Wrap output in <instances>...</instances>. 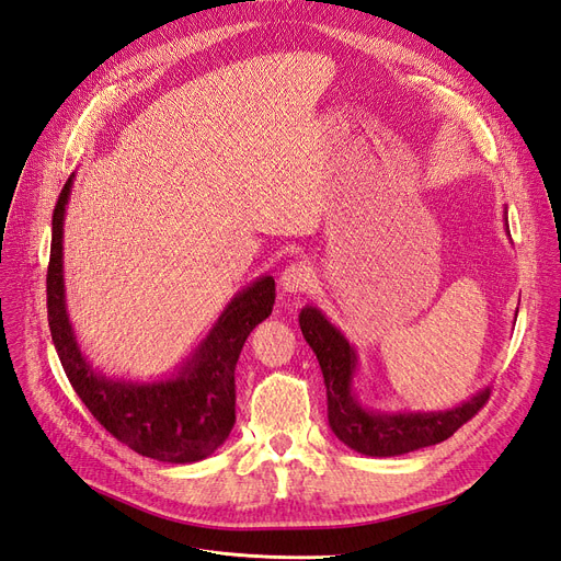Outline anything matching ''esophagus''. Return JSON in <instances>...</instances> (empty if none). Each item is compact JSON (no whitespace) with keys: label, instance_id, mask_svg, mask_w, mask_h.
<instances>
[{"label":"esophagus","instance_id":"34e87169","mask_svg":"<svg viewBox=\"0 0 561 561\" xmlns=\"http://www.w3.org/2000/svg\"><path fill=\"white\" fill-rule=\"evenodd\" d=\"M312 282H314L312 267L305 263H291L279 277V286L284 294H305L307 288L312 286Z\"/></svg>","mask_w":561,"mask_h":561}]
</instances>
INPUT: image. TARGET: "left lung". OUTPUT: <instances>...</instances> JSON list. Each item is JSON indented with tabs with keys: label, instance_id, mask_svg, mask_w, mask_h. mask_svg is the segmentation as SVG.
<instances>
[{
	"label": "left lung",
	"instance_id": "1",
	"mask_svg": "<svg viewBox=\"0 0 561 561\" xmlns=\"http://www.w3.org/2000/svg\"><path fill=\"white\" fill-rule=\"evenodd\" d=\"M298 323L305 342L312 346L323 371L330 430L344 446L369 455V458H396V455L442 444L473 419L490 398V388H483L450 409L377 411L358 400L354 379L358 375L360 358L356 346L344 337L342 330L330 323V319L314 305H305L300 309Z\"/></svg>",
	"mask_w": 561,
	"mask_h": 561
}]
</instances>
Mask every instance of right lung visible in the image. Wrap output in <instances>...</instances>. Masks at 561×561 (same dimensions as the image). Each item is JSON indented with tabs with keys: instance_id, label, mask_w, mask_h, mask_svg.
<instances>
[{
	"instance_id": "obj_1",
	"label": "right lung",
	"mask_w": 561,
	"mask_h": 561,
	"mask_svg": "<svg viewBox=\"0 0 561 561\" xmlns=\"http://www.w3.org/2000/svg\"><path fill=\"white\" fill-rule=\"evenodd\" d=\"M73 178L71 173L53 213L46 279L48 325L61 367L78 398L117 442L159 462L205 460L236 425V365L249 333L273 314L275 279L261 275L240 288L171 377H106L82 354L67 309L65 215Z\"/></svg>"
}]
</instances>
